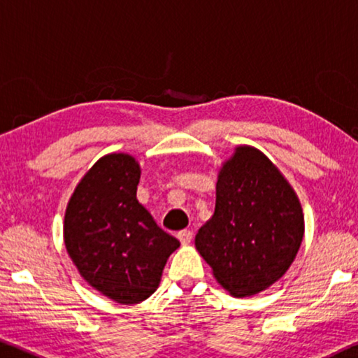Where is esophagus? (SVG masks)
I'll use <instances>...</instances> for the list:
<instances>
[{"mask_svg": "<svg viewBox=\"0 0 358 358\" xmlns=\"http://www.w3.org/2000/svg\"><path fill=\"white\" fill-rule=\"evenodd\" d=\"M178 238H179V241L182 245H189L190 241H192V238H194V232H192V230H180V232L178 234Z\"/></svg>", "mask_w": 358, "mask_h": 358, "instance_id": "34e87169", "label": "esophagus"}]
</instances>
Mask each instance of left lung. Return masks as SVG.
<instances>
[{"label": "left lung", "mask_w": 358, "mask_h": 358, "mask_svg": "<svg viewBox=\"0 0 358 358\" xmlns=\"http://www.w3.org/2000/svg\"><path fill=\"white\" fill-rule=\"evenodd\" d=\"M304 238L299 196L259 148L236 145L217 173L214 214L195 235V248L234 298L278 282Z\"/></svg>", "instance_id": "obj_1"}]
</instances>
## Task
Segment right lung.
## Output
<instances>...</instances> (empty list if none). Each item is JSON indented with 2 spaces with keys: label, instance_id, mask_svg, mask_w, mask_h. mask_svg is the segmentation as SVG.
Instances as JSON below:
<instances>
[{
  "label": "right lung",
  "instance_id": "1",
  "mask_svg": "<svg viewBox=\"0 0 358 358\" xmlns=\"http://www.w3.org/2000/svg\"><path fill=\"white\" fill-rule=\"evenodd\" d=\"M141 164L107 153L76 184L64 217V243L85 282L118 304L155 293L168 257L180 243L136 198Z\"/></svg>",
  "mask_w": 358,
  "mask_h": 358
}]
</instances>
